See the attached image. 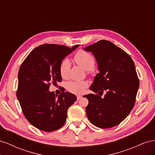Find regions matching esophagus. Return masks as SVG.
<instances>
[{"label": "esophagus", "instance_id": "obj_1", "mask_svg": "<svg viewBox=\"0 0 155 155\" xmlns=\"http://www.w3.org/2000/svg\"><path fill=\"white\" fill-rule=\"evenodd\" d=\"M82 97V96H80V95H78L77 96V100H79L81 99V98Z\"/></svg>", "mask_w": 155, "mask_h": 155}]
</instances>
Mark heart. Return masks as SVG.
<instances>
[{
    "label": "heart",
    "mask_w": 155,
    "mask_h": 155,
    "mask_svg": "<svg viewBox=\"0 0 155 155\" xmlns=\"http://www.w3.org/2000/svg\"><path fill=\"white\" fill-rule=\"evenodd\" d=\"M74 59L78 65L85 70H92L95 64V60L93 56L87 51L79 50L75 54ZM70 61L68 59H64L59 65V72L63 78H67L70 69ZM88 83L85 81H70L67 83V90L74 94H79L84 91L87 87Z\"/></svg>",
    "instance_id": "heart-1"
}]
</instances>
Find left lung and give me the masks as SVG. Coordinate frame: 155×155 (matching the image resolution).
Here are the masks:
<instances>
[{
    "label": "left lung",
    "instance_id": "obj_1",
    "mask_svg": "<svg viewBox=\"0 0 155 155\" xmlns=\"http://www.w3.org/2000/svg\"><path fill=\"white\" fill-rule=\"evenodd\" d=\"M84 50L92 53L100 72L90 89L99 94L106 91L104 98L93 94L83 96L88 100L87 116L97 127H112L124 120L134 105L140 84L134 63L124 50L109 41H99Z\"/></svg>",
    "mask_w": 155,
    "mask_h": 155
}]
</instances>
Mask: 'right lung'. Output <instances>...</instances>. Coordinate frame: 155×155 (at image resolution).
<instances>
[{
    "label": "right lung",
    "instance_id": "obj_1",
    "mask_svg": "<svg viewBox=\"0 0 155 155\" xmlns=\"http://www.w3.org/2000/svg\"><path fill=\"white\" fill-rule=\"evenodd\" d=\"M79 45L72 48L54 44L42 45L33 50L18 70L17 97L23 114L36 128L51 132L63 126L67 110L76 100L68 92L55 95L49 87L62 80L59 65Z\"/></svg>",
    "mask_w": 155,
    "mask_h": 155
}]
</instances>
